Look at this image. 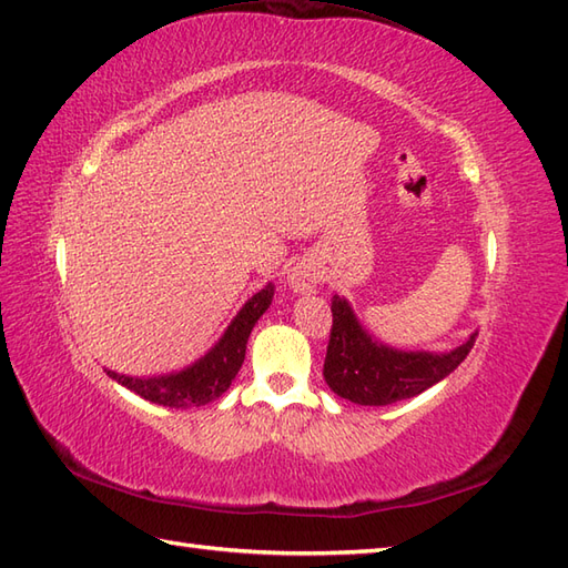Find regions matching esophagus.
<instances>
[{"label": "esophagus", "mask_w": 568, "mask_h": 568, "mask_svg": "<svg viewBox=\"0 0 568 568\" xmlns=\"http://www.w3.org/2000/svg\"><path fill=\"white\" fill-rule=\"evenodd\" d=\"M320 283V271H316L312 263H297V266L287 273V285L295 290V293H312V290Z\"/></svg>", "instance_id": "obj_1"}]
</instances>
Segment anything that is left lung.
Returning a JSON list of instances; mask_svg holds the SVG:
<instances>
[{
    "instance_id": "left-lung-1",
    "label": "left lung",
    "mask_w": 568,
    "mask_h": 568,
    "mask_svg": "<svg viewBox=\"0 0 568 568\" xmlns=\"http://www.w3.org/2000/svg\"><path fill=\"white\" fill-rule=\"evenodd\" d=\"M332 316L324 379L338 397L361 406H387L426 392L435 382L450 375L477 341V334H471L450 353H406L377 344L355 320L344 297L334 295Z\"/></svg>"
}]
</instances>
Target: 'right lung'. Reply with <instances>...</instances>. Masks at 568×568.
Instances as JSON below:
<instances>
[{
    "mask_svg": "<svg viewBox=\"0 0 568 568\" xmlns=\"http://www.w3.org/2000/svg\"><path fill=\"white\" fill-rule=\"evenodd\" d=\"M271 300L273 285L268 283L234 316L215 348L191 367H186V371L162 377H128L113 371H105V375L152 404L171 408L205 406L230 389L232 379L244 363L248 334H252L258 316L268 310Z\"/></svg>",
    "mask_w": 568,
    "mask_h": 568,
    "instance_id": "right-lung-1",
    "label": "right lung"
}]
</instances>
